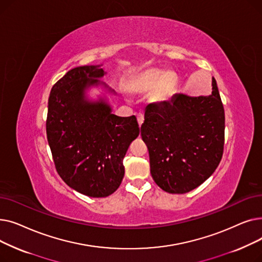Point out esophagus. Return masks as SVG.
<instances>
[{
	"mask_svg": "<svg viewBox=\"0 0 262 262\" xmlns=\"http://www.w3.org/2000/svg\"><path fill=\"white\" fill-rule=\"evenodd\" d=\"M137 121H138V124H139V126H141L142 125V123H143V121H144V116L142 115V114H137Z\"/></svg>",
	"mask_w": 262,
	"mask_h": 262,
	"instance_id": "34e87169",
	"label": "esophagus"
}]
</instances>
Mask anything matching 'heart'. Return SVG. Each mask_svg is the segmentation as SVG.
Listing matches in <instances>:
<instances>
[{
	"label": "heart",
	"mask_w": 262,
	"mask_h": 262,
	"mask_svg": "<svg viewBox=\"0 0 262 262\" xmlns=\"http://www.w3.org/2000/svg\"><path fill=\"white\" fill-rule=\"evenodd\" d=\"M134 90L145 92L153 90L152 100L158 103L167 102L175 89V76L171 72H163L159 69H148L137 76L132 81Z\"/></svg>",
	"instance_id": "heart-1"
}]
</instances>
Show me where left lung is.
Segmentation results:
<instances>
[{
    "mask_svg": "<svg viewBox=\"0 0 262 262\" xmlns=\"http://www.w3.org/2000/svg\"><path fill=\"white\" fill-rule=\"evenodd\" d=\"M141 137L154 182L169 193L183 194L202 185L223 156L225 114L216 81L212 94H174L145 110Z\"/></svg>",
    "mask_w": 262,
    "mask_h": 262,
    "instance_id": "obj_1",
    "label": "left lung"
}]
</instances>
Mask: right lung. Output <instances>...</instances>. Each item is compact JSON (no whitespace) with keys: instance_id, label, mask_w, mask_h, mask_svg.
Masks as SVG:
<instances>
[{"instance_id":"add662e5","label":"right lung","mask_w":262,"mask_h":262,"mask_svg":"<svg viewBox=\"0 0 262 262\" xmlns=\"http://www.w3.org/2000/svg\"><path fill=\"white\" fill-rule=\"evenodd\" d=\"M103 75L99 66L72 69L53 86L48 106L55 168L69 187L90 198H106L119 188L124 156L139 136L135 116L118 117L104 101L85 99L86 89L99 85Z\"/></svg>"}]
</instances>
